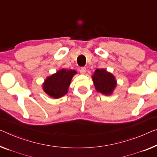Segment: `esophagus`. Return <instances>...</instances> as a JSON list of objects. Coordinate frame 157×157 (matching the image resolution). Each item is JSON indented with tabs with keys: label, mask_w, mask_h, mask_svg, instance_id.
Segmentation results:
<instances>
[{
	"label": "esophagus",
	"mask_w": 157,
	"mask_h": 157,
	"mask_svg": "<svg viewBox=\"0 0 157 157\" xmlns=\"http://www.w3.org/2000/svg\"><path fill=\"white\" fill-rule=\"evenodd\" d=\"M86 71V67H81L80 70H79V72H80V73H81V74H82V75L85 74Z\"/></svg>",
	"instance_id": "esophagus-1"
}]
</instances>
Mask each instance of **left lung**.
I'll return each mask as SVG.
<instances>
[{
	"label": "left lung",
	"instance_id": "1",
	"mask_svg": "<svg viewBox=\"0 0 157 157\" xmlns=\"http://www.w3.org/2000/svg\"><path fill=\"white\" fill-rule=\"evenodd\" d=\"M95 89L104 95L110 96L117 86L115 76L106 69H97L92 76Z\"/></svg>",
	"mask_w": 157,
	"mask_h": 157
}]
</instances>
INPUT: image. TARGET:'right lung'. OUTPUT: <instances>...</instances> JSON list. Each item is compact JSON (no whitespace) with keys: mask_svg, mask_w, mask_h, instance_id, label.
<instances>
[{"mask_svg":"<svg viewBox=\"0 0 157 157\" xmlns=\"http://www.w3.org/2000/svg\"><path fill=\"white\" fill-rule=\"evenodd\" d=\"M77 71L62 68L45 79L42 88L46 94L53 99H59L68 92L71 80Z\"/></svg>","mask_w":157,"mask_h":157,"instance_id":"obj_1","label":"right lung"}]
</instances>
